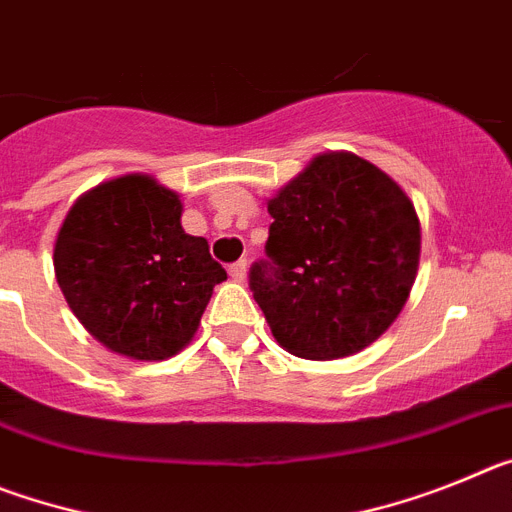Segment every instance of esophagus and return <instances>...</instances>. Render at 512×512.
<instances>
[{
	"mask_svg": "<svg viewBox=\"0 0 512 512\" xmlns=\"http://www.w3.org/2000/svg\"><path fill=\"white\" fill-rule=\"evenodd\" d=\"M230 277H233V282H246V271H248V264L246 261H235V264H230Z\"/></svg>",
	"mask_w": 512,
	"mask_h": 512,
	"instance_id": "esophagus-1",
	"label": "esophagus"
}]
</instances>
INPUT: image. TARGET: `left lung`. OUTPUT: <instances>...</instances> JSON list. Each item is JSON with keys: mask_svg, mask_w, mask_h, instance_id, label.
<instances>
[{"mask_svg": "<svg viewBox=\"0 0 512 512\" xmlns=\"http://www.w3.org/2000/svg\"><path fill=\"white\" fill-rule=\"evenodd\" d=\"M253 300L292 356L330 361L395 323L420 261V220L395 179L354 153H320L269 200Z\"/></svg>", "mask_w": 512, "mask_h": 512, "instance_id": "1", "label": "left lung"}]
</instances>
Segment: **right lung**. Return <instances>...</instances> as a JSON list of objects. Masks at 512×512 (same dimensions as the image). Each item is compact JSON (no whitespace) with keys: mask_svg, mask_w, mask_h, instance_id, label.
Returning a JSON list of instances; mask_svg holds the SVG:
<instances>
[{"mask_svg":"<svg viewBox=\"0 0 512 512\" xmlns=\"http://www.w3.org/2000/svg\"><path fill=\"white\" fill-rule=\"evenodd\" d=\"M53 269L79 323L138 361L179 354L228 279L205 238L184 233L179 194L148 174L81 194L56 235Z\"/></svg>","mask_w":512,"mask_h":512,"instance_id":"right-lung-1","label":"right lung"}]
</instances>
